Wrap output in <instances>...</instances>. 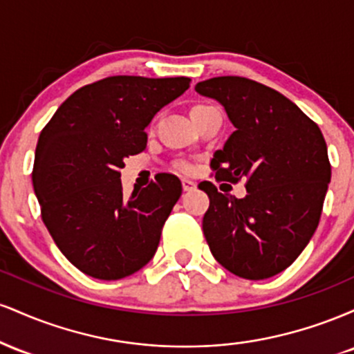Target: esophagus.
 Listing matches in <instances>:
<instances>
[{
    "instance_id": "34e87169",
    "label": "esophagus",
    "mask_w": 354,
    "mask_h": 354,
    "mask_svg": "<svg viewBox=\"0 0 354 354\" xmlns=\"http://www.w3.org/2000/svg\"><path fill=\"white\" fill-rule=\"evenodd\" d=\"M181 185H183V189H185V191H191V189L196 188V183L188 180V178H183Z\"/></svg>"
}]
</instances>
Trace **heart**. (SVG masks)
<instances>
[{
	"mask_svg": "<svg viewBox=\"0 0 354 354\" xmlns=\"http://www.w3.org/2000/svg\"><path fill=\"white\" fill-rule=\"evenodd\" d=\"M201 108H205V104H196V106H193V108H191V113H193V111H198V109H201ZM181 168H183V169H188V166H186V165H183Z\"/></svg>",
	"mask_w": 354,
	"mask_h": 354,
	"instance_id": "obj_1",
	"label": "heart"
}]
</instances>
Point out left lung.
Returning <instances> with one entry per match:
<instances>
[{
  "mask_svg": "<svg viewBox=\"0 0 354 354\" xmlns=\"http://www.w3.org/2000/svg\"><path fill=\"white\" fill-rule=\"evenodd\" d=\"M219 101L236 129L211 160L216 181L246 180L238 200L203 181V233L216 261L245 279L281 273L301 254L323 211L331 165L323 133L293 101L241 76L196 84Z\"/></svg>",
  "mask_w": 354,
  "mask_h": 354,
  "instance_id": "8db88e82",
  "label": "left lung"
}]
</instances>
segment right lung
Listing matches in <instances>:
<instances>
[{
	"instance_id": "right-lung-1",
	"label": "right lung",
	"mask_w": 354,
	"mask_h": 354,
	"mask_svg": "<svg viewBox=\"0 0 354 354\" xmlns=\"http://www.w3.org/2000/svg\"><path fill=\"white\" fill-rule=\"evenodd\" d=\"M189 81L109 76L73 93L43 128L33 166L41 219L84 274L126 278L156 253L181 183L163 174L124 198L120 171L126 158L146 148L153 116Z\"/></svg>"
}]
</instances>
